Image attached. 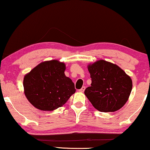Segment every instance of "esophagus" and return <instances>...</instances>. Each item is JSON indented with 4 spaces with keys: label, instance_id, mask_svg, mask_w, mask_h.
<instances>
[{
    "label": "esophagus",
    "instance_id": "obj_1",
    "mask_svg": "<svg viewBox=\"0 0 150 150\" xmlns=\"http://www.w3.org/2000/svg\"><path fill=\"white\" fill-rule=\"evenodd\" d=\"M85 88H86L85 86H82V87L81 88H80V89L79 90V92L82 93V92H84V90H85Z\"/></svg>",
    "mask_w": 150,
    "mask_h": 150
}]
</instances>
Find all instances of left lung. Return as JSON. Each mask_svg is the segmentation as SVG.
<instances>
[{
    "mask_svg": "<svg viewBox=\"0 0 150 150\" xmlns=\"http://www.w3.org/2000/svg\"><path fill=\"white\" fill-rule=\"evenodd\" d=\"M91 86L84 94L95 109L112 112L120 110L127 103L133 83L129 76L120 67L105 60L89 64Z\"/></svg>",
    "mask_w": 150,
    "mask_h": 150,
    "instance_id": "left-lung-1",
    "label": "left lung"
}]
</instances>
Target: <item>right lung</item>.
Segmentation results:
<instances>
[{
  "label": "right lung",
  "instance_id": "add662e5",
  "mask_svg": "<svg viewBox=\"0 0 150 150\" xmlns=\"http://www.w3.org/2000/svg\"><path fill=\"white\" fill-rule=\"evenodd\" d=\"M65 70L64 63L51 60L40 63L27 74L23 88L30 103L42 111H53L64 105L76 91Z\"/></svg>",
  "mask_w": 150,
  "mask_h": 150
}]
</instances>
